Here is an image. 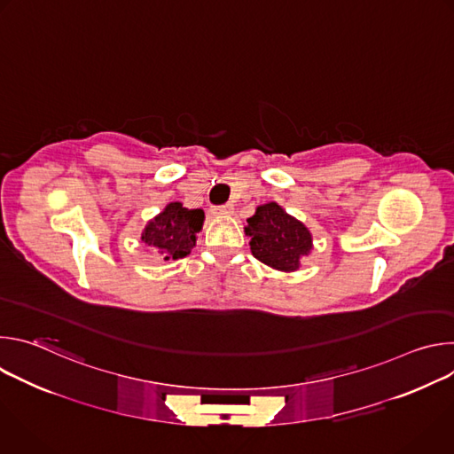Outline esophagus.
Segmentation results:
<instances>
[{
    "label": "esophagus",
    "mask_w": 454,
    "mask_h": 454,
    "mask_svg": "<svg viewBox=\"0 0 454 454\" xmlns=\"http://www.w3.org/2000/svg\"><path fill=\"white\" fill-rule=\"evenodd\" d=\"M233 207L231 205H219V207H212V214L214 215H221V217H228L231 215Z\"/></svg>",
    "instance_id": "obj_1"
}]
</instances>
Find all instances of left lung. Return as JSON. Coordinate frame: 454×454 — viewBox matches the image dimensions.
Returning <instances> with one entry per match:
<instances>
[{
	"label": "left lung",
	"mask_w": 454,
	"mask_h": 454,
	"mask_svg": "<svg viewBox=\"0 0 454 454\" xmlns=\"http://www.w3.org/2000/svg\"><path fill=\"white\" fill-rule=\"evenodd\" d=\"M244 231L256 261L277 271H296L312 251L310 230L275 201L256 207Z\"/></svg>",
	"instance_id": "obj_1"
}]
</instances>
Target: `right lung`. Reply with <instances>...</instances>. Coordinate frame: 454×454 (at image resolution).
<instances>
[{"mask_svg":"<svg viewBox=\"0 0 454 454\" xmlns=\"http://www.w3.org/2000/svg\"><path fill=\"white\" fill-rule=\"evenodd\" d=\"M203 223L205 212L201 208L188 210L179 201H172L147 221L142 230V240L163 261H177L196 247Z\"/></svg>","mask_w":454,"mask_h":454,"instance_id":"1","label":"right lung"}]
</instances>
